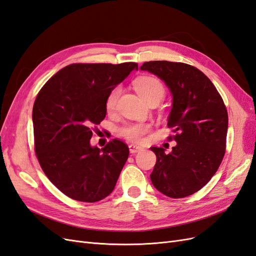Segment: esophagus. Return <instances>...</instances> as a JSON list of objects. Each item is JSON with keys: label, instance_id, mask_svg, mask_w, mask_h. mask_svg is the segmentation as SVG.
<instances>
[{"label": "esophagus", "instance_id": "esophagus-1", "mask_svg": "<svg viewBox=\"0 0 256 256\" xmlns=\"http://www.w3.org/2000/svg\"><path fill=\"white\" fill-rule=\"evenodd\" d=\"M142 148L140 146H136V145H134V144H130L129 145V152H131V154H136V152H140Z\"/></svg>", "mask_w": 256, "mask_h": 256}]
</instances>
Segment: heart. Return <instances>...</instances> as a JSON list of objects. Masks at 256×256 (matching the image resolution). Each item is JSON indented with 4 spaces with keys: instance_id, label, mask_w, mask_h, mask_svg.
<instances>
[{
    "instance_id": "heart-1",
    "label": "heart",
    "mask_w": 256,
    "mask_h": 256,
    "mask_svg": "<svg viewBox=\"0 0 256 256\" xmlns=\"http://www.w3.org/2000/svg\"><path fill=\"white\" fill-rule=\"evenodd\" d=\"M134 88L140 97L148 104L152 100H160L164 96V86L161 81L152 76H143L138 78L134 83ZM122 92L120 85L113 88L106 99V109L111 112L115 109L116 102ZM148 131V126L144 124H129L120 129V134L129 141L138 142Z\"/></svg>"
}]
</instances>
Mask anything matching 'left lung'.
<instances>
[{
  "label": "left lung",
  "instance_id": "left-lung-1",
  "mask_svg": "<svg viewBox=\"0 0 256 256\" xmlns=\"http://www.w3.org/2000/svg\"><path fill=\"white\" fill-rule=\"evenodd\" d=\"M141 70L157 76L171 92L168 126L176 142L171 152L150 147L157 161L154 187L173 198L189 196L212 180L226 152L228 118L212 82L198 68L168 60L146 62Z\"/></svg>",
  "mask_w": 256,
  "mask_h": 256
}]
</instances>
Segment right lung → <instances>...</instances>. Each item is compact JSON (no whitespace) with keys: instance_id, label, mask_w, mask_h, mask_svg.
Segmentation results:
<instances>
[{"instance_id":"1","label":"right lung","mask_w":256,"mask_h":256,"mask_svg":"<svg viewBox=\"0 0 256 256\" xmlns=\"http://www.w3.org/2000/svg\"><path fill=\"white\" fill-rule=\"evenodd\" d=\"M134 69L132 62L72 64L38 92L32 115L36 156L50 182L70 198L94 203L114 190L129 148L118 138L102 150L92 146V127L106 118L110 90Z\"/></svg>"}]
</instances>
